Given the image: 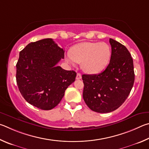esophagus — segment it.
I'll list each match as a JSON object with an SVG mask.
<instances>
[{
    "mask_svg": "<svg viewBox=\"0 0 149 149\" xmlns=\"http://www.w3.org/2000/svg\"><path fill=\"white\" fill-rule=\"evenodd\" d=\"M81 78H82L81 74H80V73H77L76 79H77V80H79V79H81Z\"/></svg>",
    "mask_w": 149,
    "mask_h": 149,
    "instance_id": "esophagus-1",
    "label": "esophagus"
}]
</instances>
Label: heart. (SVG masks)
<instances>
[{
  "mask_svg": "<svg viewBox=\"0 0 149 149\" xmlns=\"http://www.w3.org/2000/svg\"><path fill=\"white\" fill-rule=\"evenodd\" d=\"M111 56V48L108 44L101 42H82L77 44L68 53L66 61L74 65L75 62L82 63L84 71L96 74L102 71L108 65Z\"/></svg>",
  "mask_w": 149,
  "mask_h": 149,
  "instance_id": "b5f03b06",
  "label": "heart"
}]
</instances>
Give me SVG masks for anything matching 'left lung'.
<instances>
[{"mask_svg": "<svg viewBox=\"0 0 149 149\" xmlns=\"http://www.w3.org/2000/svg\"><path fill=\"white\" fill-rule=\"evenodd\" d=\"M110 62L98 74H83V98L91 110L107 113L120 107L134 86L135 74L131 54L124 45L109 39Z\"/></svg>", "mask_w": 149, "mask_h": 149, "instance_id": "obj_1", "label": "left lung"}]
</instances>
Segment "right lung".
<instances>
[{
  "label": "right lung",
  "mask_w": 149,
  "mask_h": 149,
  "mask_svg": "<svg viewBox=\"0 0 149 149\" xmlns=\"http://www.w3.org/2000/svg\"><path fill=\"white\" fill-rule=\"evenodd\" d=\"M65 51L52 38L31 42L19 52L16 64V82L21 94L31 105L51 110L62 100L77 76L57 64Z\"/></svg>",
  "instance_id": "obj_1"
}]
</instances>
